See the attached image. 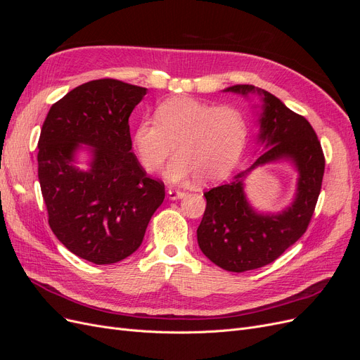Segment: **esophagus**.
I'll return each mask as SVG.
<instances>
[{
    "label": "esophagus",
    "mask_w": 360,
    "mask_h": 360,
    "mask_svg": "<svg viewBox=\"0 0 360 360\" xmlns=\"http://www.w3.org/2000/svg\"><path fill=\"white\" fill-rule=\"evenodd\" d=\"M184 197H186V192L179 191V189H168V198L172 200V201L181 200V198H184Z\"/></svg>",
    "instance_id": "1"
}]
</instances>
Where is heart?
<instances>
[{
  "label": "heart",
  "mask_w": 360,
  "mask_h": 360,
  "mask_svg": "<svg viewBox=\"0 0 360 360\" xmlns=\"http://www.w3.org/2000/svg\"><path fill=\"white\" fill-rule=\"evenodd\" d=\"M143 120L134 132V147L146 171L160 169L174 151L165 177L180 183L197 177L209 184L226 177L240 162L249 123L242 110L213 106L193 97H172Z\"/></svg>",
  "instance_id": "b5f03b06"
}]
</instances>
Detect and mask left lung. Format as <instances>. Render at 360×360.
Here are the masks:
<instances>
[{
	"label": "left lung",
	"mask_w": 360,
	"mask_h": 360,
	"mask_svg": "<svg viewBox=\"0 0 360 360\" xmlns=\"http://www.w3.org/2000/svg\"><path fill=\"white\" fill-rule=\"evenodd\" d=\"M224 91L245 99L259 97L254 108L261 155L233 181L204 193L207 205L197 237L200 249L212 263L242 274L274 263L307 231L321 189L324 156L308 120L292 112L276 96L246 84ZM274 162H288L298 172L297 189L284 210L263 212L247 200L245 179L252 170Z\"/></svg>",
	"instance_id": "obj_1"
}]
</instances>
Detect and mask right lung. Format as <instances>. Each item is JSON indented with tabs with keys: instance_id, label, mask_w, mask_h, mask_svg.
<instances>
[{
	"instance_id": "add662e5",
	"label": "right lung",
	"mask_w": 360,
	"mask_h": 360,
	"mask_svg": "<svg viewBox=\"0 0 360 360\" xmlns=\"http://www.w3.org/2000/svg\"><path fill=\"white\" fill-rule=\"evenodd\" d=\"M147 91L117 79L85 82L51 106L41 127L39 181L49 226L94 264L132 255L165 198L163 183L147 177L132 153L129 117Z\"/></svg>"
}]
</instances>
